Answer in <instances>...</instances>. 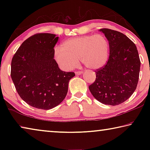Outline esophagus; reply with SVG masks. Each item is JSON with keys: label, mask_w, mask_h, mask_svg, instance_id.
I'll return each instance as SVG.
<instances>
[{"label": "esophagus", "mask_w": 150, "mask_h": 150, "mask_svg": "<svg viewBox=\"0 0 150 150\" xmlns=\"http://www.w3.org/2000/svg\"><path fill=\"white\" fill-rule=\"evenodd\" d=\"M83 71H77V72H75V74L77 75H80L81 74H83Z\"/></svg>", "instance_id": "1"}]
</instances>
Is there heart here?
<instances>
[{
  "label": "heart",
  "instance_id": "1",
  "mask_svg": "<svg viewBox=\"0 0 150 150\" xmlns=\"http://www.w3.org/2000/svg\"><path fill=\"white\" fill-rule=\"evenodd\" d=\"M109 44L100 34L85 35L68 39L62 47H55L54 54L57 64L62 69L69 71L77 66L78 59L91 69H100L108 57Z\"/></svg>",
  "mask_w": 150,
  "mask_h": 150
}]
</instances>
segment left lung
<instances>
[{"instance_id": "left-lung-1", "label": "left lung", "mask_w": 150, "mask_h": 150, "mask_svg": "<svg viewBox=\"0 0 150 150\" xmlns=\"http://www.w3.org/2000/svg\"><path fill=\"white\" fill-rule=\"evenodd\" d=\"M99 31L108 41L106 64L96 70V79L88 88L96 100L116 106L130 97L138 85L140 60L136 45L122 33L108 28Z\"/></svg>"}]
</instances>
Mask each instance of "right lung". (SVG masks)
Returning <instances> with one entry per match:
<instances>
[{
  "label": "right lung",
  "instance_id": "right-lung-1",
  "mask_svg": "<svg viewBox=\"0 0 150 150\" xmlns=\"http://www.w3.org/2000/svg\"><path fill=\"white\" fill-rule=\"evenodd\" d=\"M59 37L37 34L25 40L11 62V78L22 100L33 107L50 110L67 95L73 72L61 70L54 59V47Z\"/></svg>",
  "mask_w": 150,
  "mask_h": 150
}]
</instances>
